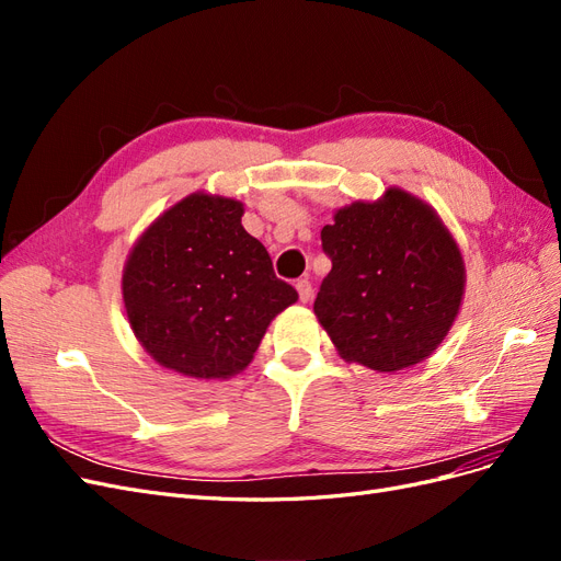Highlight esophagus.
I'll return each instance as SVG.
<instances>
[{"instance_id":"34e87169","label":"esophagus","mask_w":561,"mask_h":561,"mask_svg":"<svg viewBox=\"0 0 561 561\" xmlns=\"http://www.w3.org/2000/svg\"><path fill=\"white\" fill-rule=\"evenodd\" d=\"M295 287H297V293H299V299L307 304L309 299H311V295H313V285H311V280L309 278H299L297 283H295Z\"/></svg>"}]
</instances>
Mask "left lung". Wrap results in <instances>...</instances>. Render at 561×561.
<instances>
[{
    "mask_svg": "<svg viewBox=\"0 0 561 561\" xmlns=\"http://www.w3.org/2000/svg\"><path fill=\"white\" fill-rule=\"evenodd\" d=\"M332 271L313 313L346 363L412 367L443 344L466 290L454 236L421 198L390 186L355 201L320 231Z\"/></svg>",
    "mask_w": 561,
    "mask_h": 561,
    "instance_id": "obj_1",
    "label": "left lung"
}]
</instances>
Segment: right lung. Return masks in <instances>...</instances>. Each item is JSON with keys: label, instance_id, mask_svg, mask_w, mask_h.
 Here are the masks:
<instances>
[{"label": "right lung", "instance_id": "1", "mask_svg": "<svg viewBox=\"0 0 561 561\" xmlns=\"http://www.w3.org/2000/svg\"><path fill=\"white\" fill-rule=\"evenodd\" d=\"M241 217V201L196 192L159 215L128 254L122 290L130 330L178 375H239L271 320L299 299Z\"/></svg>", "mask_w": 561, "mask_h": 561}]
</instances>
